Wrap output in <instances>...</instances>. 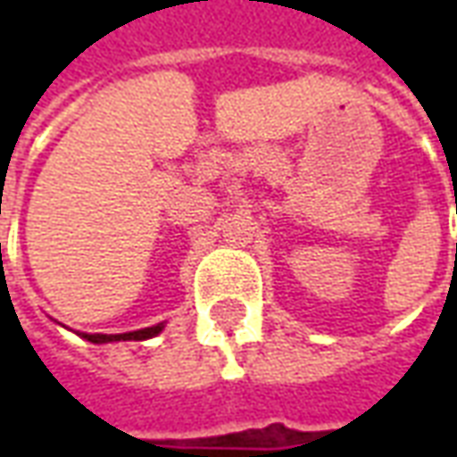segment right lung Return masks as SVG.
Returning a JSON list of instances; mask_svg holds the SVG:
<instances>
[{
  "mask_svg": "<svg viewBox=\"0 0 457 457\" xmlns=\"http://www.w3.org/2000/svg\"><path fill=\"white\" fill-rule=\"evenodd\" d=\"M161 328L163 323L159 326H151V328H144V330H134V333H120V336H87L85 333V340H90V343H114V340H146V337H154L159 336Z\"/></svg>",
  "mask_w": 457,
  "mask_h": 457,
  "instance_id": "add662e5",
  "label": "right lung"
}]
</instances>
